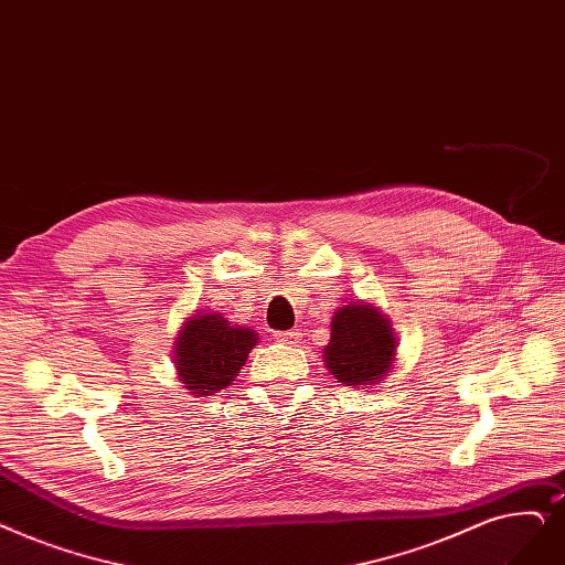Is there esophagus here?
Listing matches in <instances>:
<instances>
[{
	"instance_id": "esophagus-1",
	"label": "esophagus",
	"mask_w": 565,
	"mask_h": 565,
	"mask_svg": "<svg viewBox=\"0 0 565 565\" xmlns=\"http://www.w3.org/2000/svg\"><path fill=\"white\" fill-rule=\"evenodd\" d=\"M275 339L281 341V343H288V347H298L300 339H302V332H298V330H284V332H277Z\"/></svg>"
}]
</instances>
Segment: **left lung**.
I'll return each instance as SVG.
<instances>
[{
    "label": "left lung",
    "mask_w": 565,
    "mask_h": 565,
    "mask_svg": "<svg viewBox=\"0 0 565 565\" xmlns=\"http://www.w3.org/2000/svg\"><path fill=\"white\" fill-rule=\"evenodd\" d=\"M330 328L323 349L328 372L339 383L360 390L385 383L397 358V337L390 318L376 305L355 300L334 311Z\"/></svg>",
    "instance_id": "1"
}]
</instances>
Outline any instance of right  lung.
<instances>
[{
	"label": "right lung",
	"instance_id": "add662e5",
	"mask_svg": "<svg viewBox=\"0 0 565 565\" xmlns=\"http://www.w3.org/2000/svg\"><path fill=\"white\" fill-rule=\"evenodd\" d=\"M256 343V330L235 326L218 311H195L173 343L178 379L193 397H210L235 381Z\"/></svg>",
	"mask_w": 565,
	"mask_h": 565
}]
</instances>
